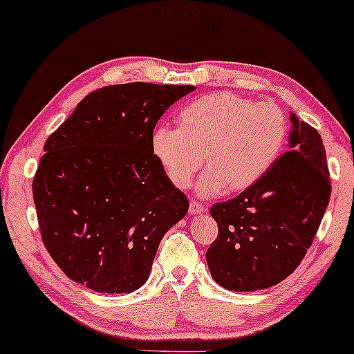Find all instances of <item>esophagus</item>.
<instances>
[{"instance_id": "obj_1", "label": "esophagus", "mask_w": 354, "mask_h": 354, "mask_svg": "<svg viewBox=\"0 0 354 354\" xmlns=\"http://www.w3.org/2000/svg\"><path fill=\"white\" fill-rule=\"evenodd\" d=\"M204 212H205V207L199 204V202H196V201L189 202V213H191V215H201V213H204Z\"/></svg>"}]
</instances>
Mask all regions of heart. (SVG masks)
<instances>
[{
	"label": "heart",
	"mask_w": 354,
	"mask_h": 354,
	"mask_svg": "<svg viewBox=\"0 0 354 354\" xmlns=\"http://www.w3.org/2000/svg\"><path fill=\"white\" fill-rule=\"evenodd\" d=\"M288 120L271 102L256 103L234 92H213L188 103L177 114V130L156 127L152 152L176 188L198 182L204 198L243 193L271 171L286 147Z\"/></svg>",
	"instance_id": "obj_1"
}]
</instances>
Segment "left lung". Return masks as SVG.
I'll return each mask as SVG.
<instances>
[{
	"instance_id": "1",
	"label": "left lung",
	"mask_w": 354,
	"mask_h": 354,
	"mask_svg": "<svg viewBox=\"0 0 354 354\" xmlns=\"http://www.w3.org/2000/svg\"><path fill=\"white\" fill-rule=\"evenodd\" d=\"M290 119V150L257 185L210 208L219 232L205 259L227 290H262L290 276L326 212L331 180L322 136L295 114Z\"/></svg>"
}]
</instances>
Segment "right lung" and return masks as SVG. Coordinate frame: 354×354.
<instances>
[{
	"mask_svg": "<svg viewBox=\"0 0 354 354\" xmlns=\"http://www.w3.org/2000/svg\"><path fill=\"white\" fill-rule=\"evenodd\" d=\"M194 86L129 83L91 92L46 139L32 182L42 241L72 281L130 293L188 212L152 152L158 119Z\"/></svg>",
	"mask_w": 354,
	"mask_h": 354,
	"instance_id": "obj_1",
	"label": "right lung"
}]
</instances>
